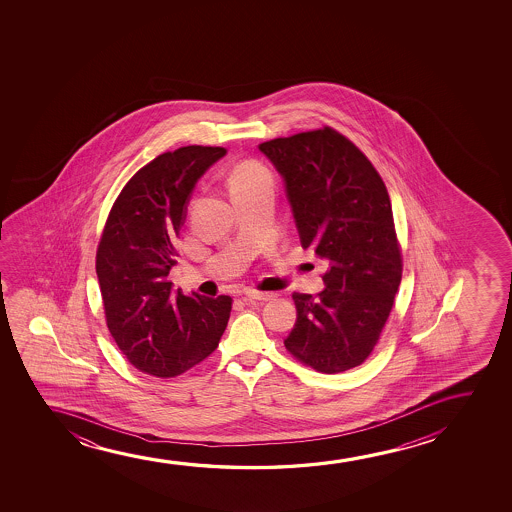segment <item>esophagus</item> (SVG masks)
Listing matches in <instances>:
<instances>
[{"label": "esophagus", "mask_w": 512, "mask_h": 512, "mask_svg": "<svg viewBox=\"0 0 512 512\" xmlns=\"http://www.w3.org/2000/svg\"><path fill=\"white\" fill-rule=\"evenodd\" d=\"M273 297L274 294L259 292V290H248V292H246V299H253V301H271Z\"/></svg>", "instance_id": "esophagus-1"}]
</instances>
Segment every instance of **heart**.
<instances>
[{"label":"heart","mask_w":512,"mask_h":512,"mask_svg":"<svg viewBox=\"0 0 512 512\" xmlns=\"http://www.w3.org/2000/svg\"><path fill=\"white\" fill-rule=\"evenodd\" d=\"M260 180H271V175L267 173V169L257 164V162H245V164H241V166L234 169L229 182H231L232 187V185L260 182Z\"/></svg>","instance_id":"obj_1"}]
</instances>
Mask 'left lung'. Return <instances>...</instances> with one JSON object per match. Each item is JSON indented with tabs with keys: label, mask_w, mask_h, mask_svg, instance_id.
I'll return each mask as SVG.
<instances>
[{
	"label": "left lung",
	"mask_w": 512,
	"mask_h": 512,
	"mask_svg": "<svg viewBox=\"0 0 512 512\" xmlns=\"http://www.w3.org/2000/svg\"><path fill=\"white\" fill-rule=\"evenodd\" d=\"M259 148L285 180L302 248L327 266L320 294H292L297 322L285 348L323 374L364 364L402 278L385 182L358 147L329 126Z\"/></svg>",
	"instance_id": "1"
}]
</instances>
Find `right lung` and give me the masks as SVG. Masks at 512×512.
Instances as JSON below:
<instances>
[{
	"label": "right lung",
	"mask_w": 512,
	"mask_h": 512,
	"mask_svg": "<svg viewBox=\"0 0 512 512\" xmlns=\"http://www.w3.org/2000/svg\"><path fill=\"white\" fill-rule=\"evenodd\" d=\"M222 147L190 145L157 155L120 190L96 252L106 325L138 371L175 378L217 350L232 299L171 292L190 192Z\"/></svg>",
	"instance_id": "1"
}]
</instances>
